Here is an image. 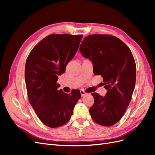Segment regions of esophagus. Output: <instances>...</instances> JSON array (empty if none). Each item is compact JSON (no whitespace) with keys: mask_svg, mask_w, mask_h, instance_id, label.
Wrapping results in <instances>:
<instances>
[{"mask_svg":"<svg viewBox=\"0 0 155 155\" xmlns=\"http://www.w3.org/2000/svg\"><path fill=\"white\" fill-rule=\"evenodd\" d=\"M80 93H81V96H85V94H86V92L84 91L83 90H81L80 91Z\"/></svg>","mask_w":155,"mask_h":155,"instance_id":"34e87169","label":"esophagus"}]
</instances>
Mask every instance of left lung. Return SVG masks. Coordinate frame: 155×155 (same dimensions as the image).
<instances>
[{
	"instance_id": "1",
	"label": "left lung",
	"mask_w": 155,
	"mask_h": 155,
	"mask_svg": "<svg viewBox=\"0 0 155 155\" xmlns=\"http://www.w3.org/2000/svg\"><path fill=\"white\" fill-rule=\"evenodd\" d=\"M79 51L93 64V72L103 78L105 97L92 93L89 109L92 120L102 126L114 125L130 104L136 83V63L129 48L111 35L94 34L84 38Z\"/></svg>"
}]
</instances>
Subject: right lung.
<instances>
[{"label": "right lung", "instance_id": "obj_1", "mask_svg": "<svg viewBox=\"0 0 155 155\" xmlns=\"http://www.w3.org/2000/svg\"><path fill=\"white\" fill-rule=\"evenodd\" d=\"M82 35L50 34L31 50L25 65L28 100L39 120L56 128L67 124L81 98L79 90L67 94L57 83L58 76L76 55Z\"/></svg>", "mask_w": 155, "mask_h": 155}]
</instances>
